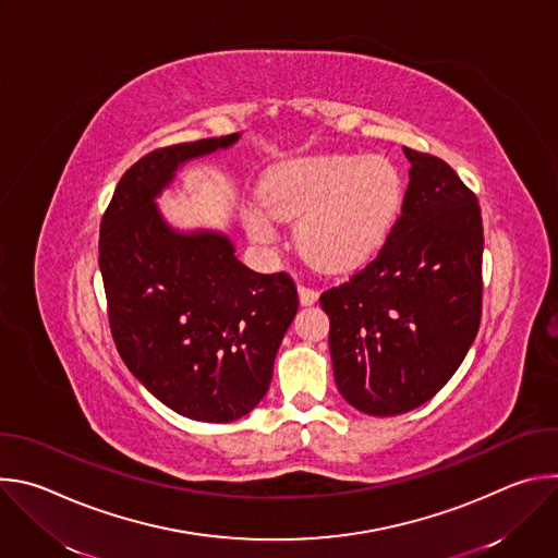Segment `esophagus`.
<instances>
[{
	"instance_id": "34e87169",
	"label": "esophagus",
	"mask_w": 558,
	"mask_h": 558,
	"mask_svg": "<svg viewBox=\"0 0 558 558\" xmlns=\"http://www.w3.org/2000/svg\"><path fill=\"white\" fill-rule=\"evenodd\" d=\"M298 295H300V304H313L315 300H317V295H320V293H317L313 287H306V284H300L298 287Z\"/></svg>"
}]
</instances>
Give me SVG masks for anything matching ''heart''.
I'll use <instances>...</instances> for the list:
<instances>
[{"mask_svg": "<svg viewBox=\"0 0 558 558\" xmlns=\"http://www.w3.org/2000/svg\"><path fill=\"white\" fill-rule=\"evenodd\" d=\"M402 201V177L381 156L295 158L265 177L245 225L256 243H274L278 220H298L304 258L329 274H347L381 250Z\"/></svg>", "mask_w": 558, "mask_h": 558, "instance_id": "heart-1", "label": "heart"}]
</instances>
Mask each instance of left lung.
Masks as SVG:
<instances>
[{
    "mask_svg": "<svg viewBox=\"0 0 558 558\" xmlns=\"http://www.w3.org/2000/svg\"><path fill=\"white\" fill-rule=\"evenodd\" d=\"M404 154L411 181L384 247L320 295L338 390L375 417L409 413L437 395L482 320L480 203L441 158Z\"/></svg>",
    "mask_w": 558,
    "mask_h": 558,
    "instance_id": "1",
    "label": "left lung"
}]
</instances>
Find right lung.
Returning <instances> with one entry per match:
<instances>
[{
    "instance_id": "add662e5",
    "label": "right lung",
    "mask_w": 558,
    "mask_h": 558,
    "mask_svg": "<svg viewBox=\"0 0 558 558\" xmlns=\"http://www.w3.org/2000/svg\"><path fill=\"white\" fill-rule=\"evenodd\" d=\"M238 138H201L143 156L121 177L99 238L119 355L158 402L209 424L258 407L298 311L287 274L247 269L227 233L174 229L156 205L181 166Z\"/></svg>"
}]
</instances>
